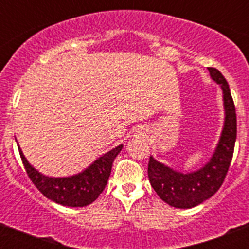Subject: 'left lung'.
<instances>
[{
	"label": "left lung",
	"instance_id": "left-lung-1",
	"mask_svg": "<svg viewBox=\"0 0 249 249\" xmlns=\"http://www.w3.org/2000/svg\"><path fill=\"white\" fill-rule=\"evenodd\" d=\"M211 78L223 93L224 123L210 160L193 172H179L149 157L148 178L160 198L176 208H192L211 198L223 183L233 157L237 137L236 108L230 86L217 68L208 67Z\"/></svg>",
	"mask_w": 249,
	"mask_h": 249
}]
</instances>
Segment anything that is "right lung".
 <instances>
[{
	"label": "right lung",
	"instance_id": "1",
	"mask_svg": "<svg viewBox=\"0 0 249 249\" xmlns=\"http://www.w3.org/2000/svg\"><path fill=\"white\" fill-rule=\"evenodd\" d=\"M122 147L123 144H120L111 149L82 172L68 177H50L42 175L26 160L19 146L18 151L28 177L45 197L62 206L85 207L96 201L103 192L111 175L112 163Z\"/></svg>",
	"mask_w": 249,
	"mask_h": 249
}]
</instances>
